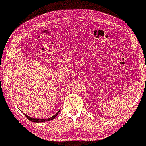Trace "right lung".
<instances>
[{"mask_svg": "<svg viewBox=\"0 0 146 146\" xmlns=\"http://www.w3.org/2000/svg\"><path fill=\"white\" fill-rule=\"evenodd\" d=\"M60 110L58 111V112L56 113V114H54L53 115V116H52L50 117V118H48V119H41V118H35V117H32L31 116H29V115H27L26 113H23V114L25 115L26 117H27L28 119H29L30 121H33V122H36V123H38V122H43V121H50V120H52V119H54L57 116V115L58 114L59 112H60Z\"/></svg>", "mask_w": 146, "mask_h": 146, "instance_id": "obj_1", "label": "right lung"}]
</instances>
